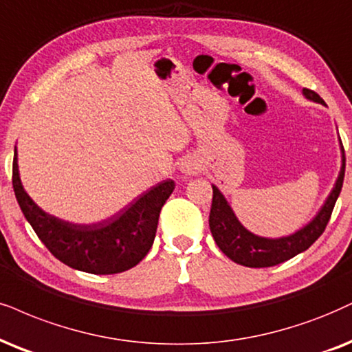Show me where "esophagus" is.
Instances as JSON below:
<instances>
[{
  "mask_svg": "<svg viewBox=\"0 0 352 352\" xmlns=\"http://www.w3.org/2000/svg\"><path fill=\"white\" fill-rule=\"evenodd\" d=\"M179 169H181V173H184L186 176H192L199 171V164H197L196 160L186 158V160H183V162H181Z\"/></svg>",
  "mask_w": 352,
  "mask_h": 352,
  "instance_id": "obj_1",
  "label": "esophagus"
}]
</instances>
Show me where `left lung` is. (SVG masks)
Instances as JSON below:
<instances>
[{
    "instance_id": "left-lung-1",
    "label": "left lung",
    "mask_w": 352,
    "mask_h": 352,
    "mask_svg": "<svg viewBox=\"0 0 352 352\" xmlns=\"http://www.w3.org/2000/svg\"><path fill=\"white\" fill-rule=\"evenodd\" d=\"M303 96L314 102L324 104V101L315 91L303 88ZM341 145V169L338 179L331 192L323 207L318 210V214L310 220L305 227L297 230L296 233L282 238H264L251 233L240 223L236 215L233 214L232 207L220 192L217 186H212L214 189V197H212V207L209 215V227L212 236L222 253L228 256L232 261L246 267H271L277 264L287 261L302 251L309 250L314 243L318 240L320 235L324 232L327 225L331 217L333 207H335L336 199L340 196L342 181H344V168H346V156L344 148L340 138Z\"/></svg>"
}]
</instances>
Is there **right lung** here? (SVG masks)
Listing matches in <instances>:
<instances>
[{"mask_svg": "<svg viewBox=\"0 0 352 352\" xmlns=\"http://www.w3.org/2000/svg\"><path fill=\"white\" fill-rule=\"evenodd\" d=\"M12 188L30 227L56 259L91 274H117L137 266L150 251L160 212L175 190V181H162L122 210L96 223L67 222L42 210L23 188L16 150Z\"/></svg>", "mask_w": 352, "mask_h": 352, "instance_id": "add662e5", "label": "right lung"}]
</instances>
